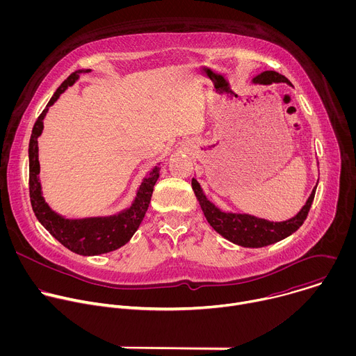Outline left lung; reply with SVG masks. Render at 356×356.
<instances>
[{
    "label": "left lung",
    "mask_w": 356,
    "mask_h": 356,
    "mask_svg": "<svg viewBox=\"0 0 356 356\" xmlns=\"http://www.w3.org/2000/svg\"><path fill=\"white\" fill-rule=\"evenodd\" d=\"M252 83L262 84V86H270L273 83L275 84L286 83L291 86V83L284 76L272 70L259 73L258 76L252 79ZM317 184L313 188L312 194L309 195L306 204L301 207V210L294 217L286 221H269L265 218L245 214V213H232V211L221 210L211 200H209V197L206 195L204 190H202L197 179L194 177L191 180L194 194L200 202V207L202 213H204L209 224L227 241L243 248H264V246L276 243L290 236L291 234H294L301 227L304 220L307 218V214L313 204Z\"/></svg>",
    "instance_id": "obj_1"
}]
</instances>
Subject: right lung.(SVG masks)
Listing matches in <instances>:
<instances>
[{"instance_id":"add662e5","label":"right lung","mask_w":356,"mask_h":356,"mask_svg":"<svg viewBox=\"0 0 356 356\" xmlns=\"http://www.w3.org/2000/svg\"><path fill=\"white\" fill-rule=\"evenodd\" d=\"M91 69H83L72 73L56 90L54 97L50 98L46 108L42 111L36 120L32 135L29 139V195L32 210L38 221L49 231V234L56 238L63 246L74 253L83 257H95L103 253L113 252L124 246L134 236L139 228L150 202L152 193H154L155 183L159 179L161 163L150 169V172L142 179L139 187L136 188L135 197L131 204L111 216H94L83 218H67L50 209L46 202L42 184L39 179L40 165H39V147L38 138L43 131V120L60 94H63L69 87H72L81 73H90Z\"/></svg>"}]
</instances>
